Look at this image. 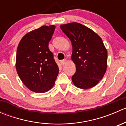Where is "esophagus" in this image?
<instances>
[{
  "instance_id": "obj_1",
  "label": "esophagus",
  "mask_w": 126,
  "mask_h": 126,
  "mask_svg": "<svg viewBox=\"0 0 126 126\" xmlns=\"http://www.w3.org/2000/svg\"><path fill=\"white\" fill-rule=\"evenodd\" d=\"M66 59H64V60H63L60 61L61 64H62V65H63V64L66 63Z\"/></svg>"
}]
</instances>
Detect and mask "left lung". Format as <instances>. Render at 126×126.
Returning <instances> with one entry per match:
<instances>
[{
  "label": "left lung",
  "mask_w": 126,
  "mask_h": 126,
  "mask_svg": "<svg viewBox=\"0 0 126 126\" xmlns=\"http://www.w3.org/2000/svg\"><path fill=\"white\" fill-rule=\"evenodd\" d=\"M60 27L72 44L71 60L76 68L72 77L74 85L81 89L94 87L103 78L107 67V51L102 39L93 30L77 22Z\"/></svg>",
  "instance_id": "obj_1"
}]
</instances>
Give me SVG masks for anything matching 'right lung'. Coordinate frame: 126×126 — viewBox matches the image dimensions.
Masks as SVG:
<instances>
[{"label":"right lung","mask_w":126,"mask_h":126,"mask_svg":"<svg viewBox=\"0 0 126 126\" xmlns=\"http://www.w3.org/2000/svg\"><path fill=\"white\" fill-rule=\"evenodd\" d=\"M55 26L43 25L27 33L17 49L16 68L19 77L28 88L45 93L55 84L59 69L48 46Z\"/></svg>","instance_id":"1"}]
</instances>
